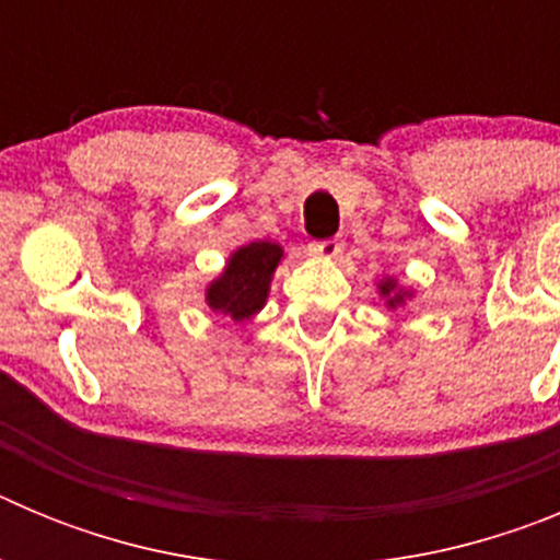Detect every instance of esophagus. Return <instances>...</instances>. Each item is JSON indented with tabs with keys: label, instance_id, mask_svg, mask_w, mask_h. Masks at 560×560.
<instances>
[{
	"label": "esophagus",
	"instance_id": "obj_1",
	"mask_svg": "<svg viewBox=\"0 0 560 560\" xmlns=\"http://www.w3.org/2000/svg\"><path fill=\"white\" fill-rule=\"evenodd\" d=\"M341 249H345V241H341V237H325V241H316V244H311V252L319 257H325V260H334V257H339Z\"/></svg>",
	"mask_w": 560,
	"mask_h": 560
}]
</instances>
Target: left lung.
<instances>
[{"mask_svg":"<svg viewBox=\"0 0 560 560\" xmlns=\"http://www.w3.org/2000/svg\"><path fill=\"white\" fill-rule=\"evenodd\" d=\"M378 289L381 294L387 296L389 308H398V305H404V300H407V291H395V280H384Z\"/></svg>","mask_w":560,"mask_h":560,"instance_id":"left-lung-1","label":"left lung"}]
</instances>
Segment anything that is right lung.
Masks as SVG:
<instances>
[{
  "instance_id": "1",
  "label": "right lung",
  "mask_w": 560,
  "mask_h": 560,
  "mask_svg": "<svg viewBox=\"0 0 560 560\" xmlns=\"http://www.w3.org/2000/svg\"><path fill=\"white\" fill-rule=\"evenodd\" d=\"M280 257H283V249L269 241H252L249 246H241L230 257L224 275L212 280L207 289V305L235 323L249 319L252 314L264 308L271 275H275Z\"/></svg>"
}]
</instances>
